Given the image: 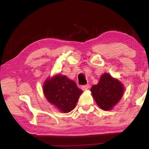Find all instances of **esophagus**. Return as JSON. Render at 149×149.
I'll return each instance as SVG.
<instances>
[{"label":"esophagus","instance_id":"esophagus-1","mask_svg":"<svg viewBox=\"0 0 149 149\" xmlns=\"http://www.w3.org/2000/svg\"><path fill=\"white\" fill-rule=\"evenodd\" d=\"M89 84H87V85H83V86H81V89L83 91H86L87 89H89Z\"/></svg>","mask_w":149,"mask_h":149}]
</instances>
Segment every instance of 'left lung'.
Returning a JSON list of instances; mask_svg holds the SVG:
<instances>
[{"label":"left lung","instance_id":"8db88e82","mask_svg":"<svg viewBox=\"0 0 149 149\" xmlns=\"http://www.w3.org/2000/svg\"><path fill=\"white\" fill-rule=\"evenodd\" d=\"M124 86L118 79L108 73L101 75L97 85H93L91 92L97 105L103 110H111L122 99Z\"/></svg>","mask_w":149,"mask_h":149}]
</instances>
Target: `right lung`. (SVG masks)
I'll list each match as a JSON object with an SVG mask.
<instances>
[{"label": "right lung", "instance_id": "right-lung-1", "mask_svg": "<svg viewBox=\"0 0 149 149\" xmlns=\"http://www.w3.org/2000/svg\"><path fill=\"white\" fill-rule=\"evenodd\" d=\"M42 91L49 102L63 113H68L74 109L83 93L74 81L60 74L47 78Z\"/></svg>", "mask_w": 149, "mask_h": 149}]
</instances>
